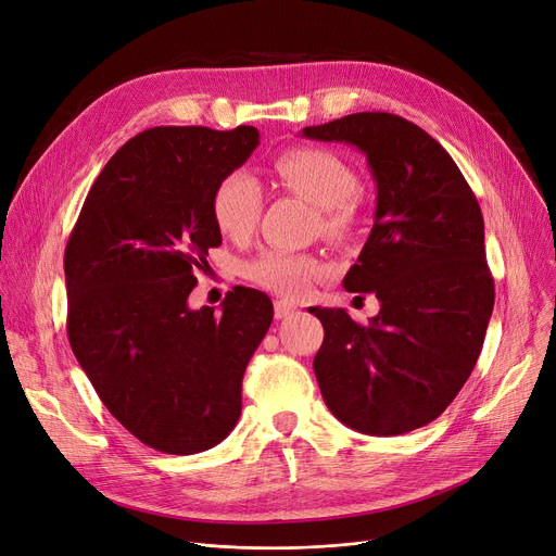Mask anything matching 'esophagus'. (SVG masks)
Returning <instances> with one entry per match:
<instances>
[{
    "label": "esophagus",
    "instance_id": "34e87169",
    "mask_svg": "<svg viewBox=\"0 0 556 556\" xmlns=\"http://www.w3.org/2000/svg\"><path fill=\"white\" fill-rule=\"evenodd\" d=\"M295 311H298V306H295V304L283 302V300L275 302V317H277V319H281V317H288V315H293Z\"/></svg>",
    "mask_w": 556,
    "mask_h": 556
}]
</instances>
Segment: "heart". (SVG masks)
<instances>
[{
	"mask_svg": "<svg viewBox=\"0 0 556 556\" xmlns=\"http://www.w3.org/2000/svg\"><path fill=\"white\" fill-rule=\"evenodd\" d=\"M275 175L286 191L304 198L319 210L329 237H344L352 231L358 175L340 155L327 149L300 146L275 160ZM261 204L258 182L243 170H233L214 189L212 216L223 237L243 241L256 227ZM319 275H325V266L317 258L286 250L263 252L248 266V277L254 283L286 298L306 295Z\"/></svg>",
	"mask_w": 556,
	"mask_h": 556,
	"instance_id": "b5f03b06",
	"label": "heart"
}]
</instances>
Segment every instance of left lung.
I'll list each match as a JSON object with an SVG mask.
<instances>
[{
    "label": "left lung",
    "mask_w": 556,
    "mask_h": 556,
    "mask_svg": "<svg viewBox=\"0 0 556 556\" xmlns=\"http://www.w3.org/2000/svg\"><path fill=\"white\" fill-rule=\"evenodd\" d=\"M302 137L356 146L376 182L374 227L342 286L381 311L363 327L344 308H308L325 327L319 390L349 428L410 432L446 410L484 342L493 279L480 204L442 146L396 114H346Z\"/></svg>",
    "instance_id": "8db88e82"
}]
</instances>
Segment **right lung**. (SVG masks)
I'll use <instances>...</instances> for the list:
<instances>
[{"instance_id": "obj_1", "label": "right lung", "mask_w": 556, "mask_h": 556, "mask_svg": "<svg viewBox=\"0 0 556 556\" xmlns=\"http://www.w3.org/2000/svg\"><path fill=\"white\" fill-rule=\"evenodd\" d=\"M256 146L252 126L139 132L99 173L67 241L72 352L110 415L162 453H202L233 430L245 367L273 323L254 288H233L220 315L187 302L223 241L214 189Z\"/></svg>"}]
</instances>
